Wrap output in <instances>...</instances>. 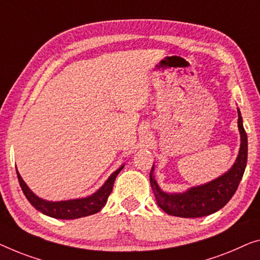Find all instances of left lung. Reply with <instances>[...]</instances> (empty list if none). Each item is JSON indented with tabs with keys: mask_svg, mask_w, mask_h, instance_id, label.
<instances>
[{
	"mask_svg": "<svg viewBox=\"0 0 260 260\" xmlns=\"http://www.w3.org/2000/svg\"><path fill=\"white\" fill-rule=\"evenodd\" d=\"M238 111V128L241 133V149L235 165L229 172L218 179L209 182L200 187L190 188L183 193L164 192L158 188L157 182L153 176V168L149 179L153 192L156 197L157 205L168 215L183 217V218H197L208 216L218 211L225 205L237 190L239 182L245 172L247 162V135L243 127L241 112Z\"/></svg>",
	"mask_w": 260,
	"mask_h": 260,
	"instance_id": "left-lung-1",
	"label": "left lung"
}]
</instances>
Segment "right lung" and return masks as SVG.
<instances>
[{
  "label": "right lung",
  "instance_id": "add662e5",
  "mask_svg": "<svg viewBox=\"0 0 260 260\" xmlns=\"http://www.w3.org/2000/svg\"><path fill=\"white\" fill-rule=\"evenodd\" d=\"M122 168L123 166H121L118 170H115V172L108 177L105 184H104L98 191L93 193V195L85 197V199L61 201V202H49V201H44L40 199V197H37L28 188L25 182L22 180V177L19 175L17 170L16 172L19 185H21L23 193H24L26 200L29 201L31 205L36 208L38 211H41L42 214L44 215L53 217V218L75 219L80 218V217L96 214V212H99L104 207H105L108 196L111 195L112 189H113L114 181L117 179L118 174L121 172Z\"/></svg>",
  "mask_w": 260,
  "mask_h": 260
}]
</instances>
